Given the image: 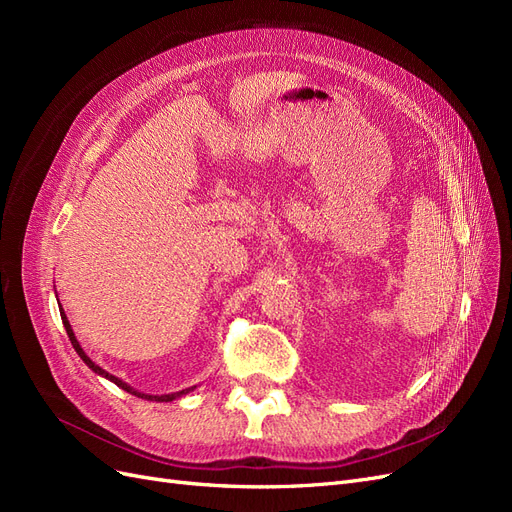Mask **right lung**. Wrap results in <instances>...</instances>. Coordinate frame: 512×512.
<instances>
[{"label": "right lung", "instance_id": "obj_1", "mask_svg": "<svg viewBox=\"0 0 512 512\" xmlns=\"http://www.w3.org/2000/svg\"><path fill=\"white\" fill-rule=\"evenodd\" d=\"M59 314H61V322H64V327H66V333H68V337H70V342H72V346H74V350H76V354L81 356L83 359V363L91 369V371H96L98 376H102V378H106V380H111V382H115L119 389H123V391H128V393H132V395H136V397H141V399H149V401H173V399H177V397H181V395H185V393H190L192 389H185V391H179V393H168V395H147V393H138V391H134L130 384H126L123 380H119L117 376H113V374H108V371H104L100 365H96L94 361L89 359V356L85 354V350L81 348V344H79V339L74 337V331H72V327H70V322H68V318H66V312L64 309H61V305H59Z\"/></svg>", "mask_w": 512, "mask_h": 512}]
</instances>
